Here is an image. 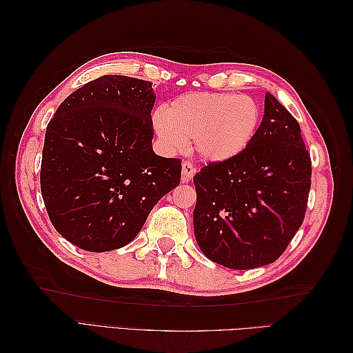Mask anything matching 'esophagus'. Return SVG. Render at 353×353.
<instances>
[{"label":"esophagus","mask_w":353,"mask_h":353,"mask_svg":"<svg viewBox=\"0 0 353 353\" xmlns=\"http://www.w3.org/2000/svg\"><path fill=\"white\" fill-rule=\"evenodd\" d=\"M196 174V168L193 166V163L190 162H183V183H188V181L194 176Z\"/></svg>","instance_id":"obj_1"}]
</instances>
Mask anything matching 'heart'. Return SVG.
<instances>
[{
	"label": "heart",
	"mask_w": 353,
	"mask_h": 353,
	"mask_svg": "<svg viewBox=\"0 0 353 353\" xmlns=\"http://www.w3.org/2000/svg\"><path fill=\"white\" fill-rule=\"evenodd\" d=\"M154 128L170 150H183L194 140V153L206 162H223L250 144L261 121L259 105L248 95L194 92L169 104L166 114L156 113Z\"/></svg>",
	"instance_id": "obj_1"
}]
</instances>
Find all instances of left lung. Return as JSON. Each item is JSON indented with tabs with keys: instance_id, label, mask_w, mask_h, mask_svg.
Masks as SVG:
<instances>
[{
	"instance_id": "8db88e82",
	"label": "left lung",
	"mask_w": 353,
	"mask_h": 353,
	"mask_svg": "<svg viewBox=\"0 0 353 353\" xmlns=\"http://www.w3.org/2000/svg\"><path fill=\"white\" fill-rule=\"evenodd\" d=\"M301 125L272 94L244 150L193 178L194 236L206 258L232 270L275 262L301 228L311 190Z\"/></svg>"
}]
</instances>
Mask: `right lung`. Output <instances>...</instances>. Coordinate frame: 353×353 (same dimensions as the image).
I'll return each mask as SVG.
<instances>
[{
    "mask_svg": "<svg viewBox=\"0 0 353 353\" xmlns=\"http://www.w3.org/2000/svg\"><path fill=\"white\" fill-rule=\"evenodd\" d=\"M150 81L104 74L72 92L50 121L41 193L50 221L88 252L131 243L181 181V159L153 152Z\"/></svg>",
    "mask_w": 353,
    "mask_h": 353,
    "instance_id": "obj_1",
    "label": "right lung"
}]
</instances>
